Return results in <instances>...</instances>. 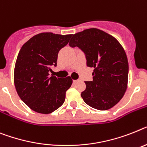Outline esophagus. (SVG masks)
I'll return each mask as SVG.
<instances>
[{
  "instance_id": "1",
  "label": "esophagus",
  "mask_w": 147,
  "mask_h": 147,
  "mask_svg": "<svg viewBox=\"0 0 147 147\" xmlns=\"http://www.w3.org/2000/svg\"><path fill=\"white\" fill-rule=\"evenodd\" d=\"M76 82H78V80H73V83L76 84Z\"/></svg>"
}]
</instances>
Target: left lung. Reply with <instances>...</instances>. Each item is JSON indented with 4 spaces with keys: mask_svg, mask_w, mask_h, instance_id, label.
Masks as SVG:
<instances>
[{
    "mask_svg": "<svg viewBox=\"0 0 147 147\" xmlns=\"http://www.w3.org/2000/svg\"><path fill=\"white\" fill-rule=\"evenodd\" d=\"M71 48L84 52L87 66L93 67L92 81H85L81 97L95 109L105 111L117 105L125 94L128 84L129 63L122 45L111 35L96 28L72 35Z\"/></svg>",
    "mask_w": 147,
    "mask_h": 147,
    "instance_id": "1",
    "label": "left lung"
}]
</instances>
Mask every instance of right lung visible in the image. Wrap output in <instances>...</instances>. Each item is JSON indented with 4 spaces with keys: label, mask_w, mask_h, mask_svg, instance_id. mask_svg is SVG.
<instances>
[{
    "label": "right lung",
    "mask_w": 147,
    "mask_h": 147,
    "mask_svg": "<svg viewBox=\"0 0 147 147\" xmlns=\"http://www.w3.org/2000/svg\"><path fill=\"white\" fill-rule=\"evenodd\" d=\"M71 34L42 33L25 42L19 51L14 71L18 95L30 109L50 113L63 104L72 79L49 76L57 66L59 51L69 42Z\"/></svg>",
    "instance_id": "1"
}]
</instances>
